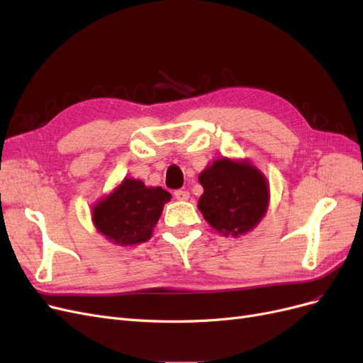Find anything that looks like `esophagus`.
<instances>
[{"label":"esophagus","instance_id":"obj_1","mask_svg":"<svg viewBox=\"0 0 363 363\" xmlns=\"http://www.w3.org/2000/svg\"><path fill=\"white\" fill-rule=\"evenodd\" d=\"M174 195H175V199L180 200V201H184V200L189 199V192L186 189H177L174 192Z\"/></svg>","mask_w":363,"mask_h":363}]
</instances>
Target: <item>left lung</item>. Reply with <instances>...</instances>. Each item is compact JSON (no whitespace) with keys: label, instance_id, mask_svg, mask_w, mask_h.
I'll use <instances>...</instances> for the list:
<instances>
[{"label":"left lung","instance_id":"left-lung-1","mask_svg":"<svg viewBox=\"0 0 363 363\" xmlns=\"http://www.w3.org/2000/svg\"><path fill=\"white\" fill-rule=\"evenodd\" d=\"M199 180L204 188L199 208L206 221L225 236L250 232L267 212V179L247 162L216 160Z\"/></svg>","mask_w":363,"mask_h":363}]
</instances>
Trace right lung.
<instances>
[{
    "mask_svg": "<svg viewBox=\"0 0 363 363\" xmlns=\"http://www.w3.org/2000/svg\"><path fill=\"white\" fill-rule=\"evenodd\" d=\"M169 199V192L162 188H147L140 180L125 179L94 207V224L118 245L147 242Z\"/></svg>",
    "mask_w": 363,
    "mask_h": 363,
    "instance_id": "obj_1",
    "label": "right lung"
}]
</instances>
